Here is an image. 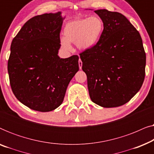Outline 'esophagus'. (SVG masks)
I'll return each instance as SVG.
<instances>
[{
	"label": "esophagus",
	"mask_w": 154,
	"mask_h": 154,
	"mask_svg": "<svg viewBox=\"0 0 154 154\" xmlns=\"http://www.w3.org/2000/svg\"><path fill=\"white\" fill-rule=\"evenodd\" d=\"M79 68H80V69H82V65H83V62H82V61H81V59H79Z\"/></svg>",
	"instance_id": "34e87169"
}]
</instances>
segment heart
<instances>
[{"label":"heart","instance_id":"obj_1","mask_svg":"<svg viewBox=\"0 0 154 154\" xmlns=\"http://www.w3.org/2000/svg\"><path fill=\"white\" fill-rule=\"evenodd\" d=\"M103 29L102 20L97 16L70 21L63 29L64 38L60 40L61 46L63 49L70 50V43H73L76 44L80 50L91 49L98 43Z\"/></svg>","mask_w":154,"mask_h":154}]
</instances>
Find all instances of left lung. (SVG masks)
Segmentation results:
<instances>
[{
  "mask_svg": "<svg viewBox=\"0 0 154 154\" xmlns=\"http://www.w3.org/2000/svg\"><path fill=\"white\" fill-rule=\"evenodd\" d=\"M104 29L98 43L80 53L87 75L91 100L101 106H122L142 87L146 53L138 31L123 14L107 10L94 11Z\"/></svg>",
  "mask_w": 154,
  "mask_h": 154,
  "instance_id": "left-lung-1",
  "label": "left lung"
}]
</instances>
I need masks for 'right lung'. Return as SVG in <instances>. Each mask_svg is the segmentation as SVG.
<instances>
[{"label":"right lung","instance_id":"1","mask_svg":"<svg viewBox=\"0 0 154 154\" xmlns=\"http://www.w3.org/2000/svg\"><path fill=\"white\" fill-rule=\"evenodd\" d=\"M61 12L31 18L12 40L8 71L16 98L33 110L48 112L60 106L69 82L79 71L78 55H57Z\"/></svg>","mask_w":154,"mask_h":154}]
</instances>
